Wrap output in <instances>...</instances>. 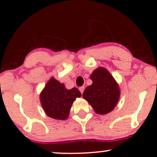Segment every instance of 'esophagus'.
Instances as JSON below:
<instances>
[{"mask_svg":"<svg viewBox=\"0 0 157 157\" xmlns=\"http://www.w3.org/2000/svg\"><path fill=\"white\" fill-rule=\"evenodd\" d=\"M84 89H85V87H84V86H81V87H79V90H80V92H82V94L83 93V92H84Z\"/></svg>","mask_w":157,"mask_h":157,"instance_id":"1","label":"esophagus"}]
</instances>
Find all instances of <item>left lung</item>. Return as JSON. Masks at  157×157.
<instances>
[{"label": "left lung", "instance_id": "8db88e82", "mask_svg": "<svg viewBox=\"0 0 157 157\" xmlns=\"http://www.w3.org/2000/svg\"><path fill=\"white\" fill-rule=\"evenodd\" d=\"M92 84L85 89L83 98L93 108L96 113L107 114L113 111L120 98L117 81L105 67L96 68L90 75Z\"/></svg>", "mask_w": 157, "mask_h": 157}]
</instances>
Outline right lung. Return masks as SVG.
<instances>
[{
    "mask_svg": "<svg viewBox=\"0 0 157 157\" xmlns=\"http://www.w3.org/2000/svg\"><path fill=\"white\" fill-rule=\"evenodd\" d=\"M81 96L82 94L77 88L67 90L63 83L52 77L40 92V100L48 117L54 119L65 120L69 117L73 102Z\"/></svg>",
    "mask_w": 157,
    "mask_h": 157,
    "instance_id": "right-lung-1",
    "label": "right lung"
}]
</instances>
